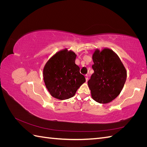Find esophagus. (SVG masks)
<instances>
[{"label":"esophagus","instance_id":"esophagus-1","mask_svg":"<svg viewBox=\"0 0 147 147\" xmlns=\"http://www.w3.org/2000/svg\"><path fill=\"white\" fill-rule=\"evenodd\" d=\"M84 77H85L86 81L87 82V81H88V75H84Z\"/></svg>","mask_w":147,"mask_h":147}]
</instances>
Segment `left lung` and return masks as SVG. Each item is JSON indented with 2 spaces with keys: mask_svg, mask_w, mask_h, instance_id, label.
Listing matches in <instances>:
<instances>
[{
  "mask_svg": "<svg viewBox=\"0 0 147 147\" xmlns=\"http://www.w3.org/2000/svg\"><path fill=\"white\" fill-rule=\"evenodd\" d=\"M94 72L88 82L92 99L100 104L112 101L120 94L126 80L127 72L112 50H96L92 55Z\"/></svg>",
  "mask_w": 147,
  "mask_h": 147,
  "instance_id": "8db88e82",
  "label": "left lung"
}]
</instances>
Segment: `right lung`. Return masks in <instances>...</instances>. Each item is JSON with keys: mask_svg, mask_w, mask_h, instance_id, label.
<instances>
[{"mask_svg": "<svg viewBox=\"0 0 147 147\" xmlns=\"http://www.w3.org/2000/svg\"><path fill=\"white\" fill-rule=\"evenodd\" d=\"M77 55L67 49L57 52L44 66L43 76L45 86L55 98L65 100L72 97L86 82L80 67L75 64Z\"/></svg>", "mask_w": 147, "mask_h": 147, "instance_id": "add662e5", "label": "right lung"}]
</instances>
